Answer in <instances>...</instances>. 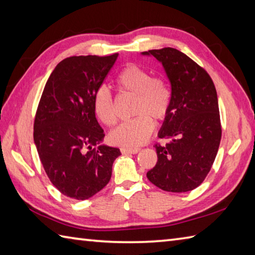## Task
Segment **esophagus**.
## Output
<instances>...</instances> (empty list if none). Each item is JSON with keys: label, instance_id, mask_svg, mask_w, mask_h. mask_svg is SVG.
<instances>
[{"label": "esophagus", "instance_id": "1", "mask_svg": "<svg viewBox=\"0 0 255 255\" xmlns=\"http://www.w3.org/2000/svg\"><path fill=\"white\" fill-rule=\"evenodd\" d=\"M123 154H137L140 149L138 148H122L121 149Z\"/></svg>", "mask_w": 255, "mask_h": 255}]
</instances>
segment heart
Listing matches in <instances>:
<instances>
[{"instance_id": "b5f03b06", "label": "heart", "mask_w": 255, "mask_h": 255, "mask_svg": "<svg viewBox=\"0 0 255 255\" xmlns=\"http://www.w3.org/2000/svg\"><path fill=\"white\" fill-rule=\"evenodd\" d=\"M117 84L123 91L136 96L132 121L123 123L110 133L114 144L124 148H136L147 141L154 128V121H162L171 105V92L162 79L152 78L147 70L136 64L125 67L117 77ZM93 110L96 117L113 126L117 118L111 91L100 86L93 96Z\"/></svg>"}]
</instances>
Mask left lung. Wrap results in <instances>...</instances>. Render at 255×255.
Listing matches in <instances>:
<instances>
[{
	"label": "left lung",
	"instance_id": "obj_1",
	"mask_svg": "<svg viewBox=\"0 0 255 255\" xmlns=\"http://www.w3.org/2000/svg\"><path fill=\"white\" fill-rule=\"evenodd\" d=\"M154 57L171 84V105L159 130L165 145H155L158 162L147 173L155 186L189 192L203 183L218 152L221 126L218 97L208 73L174 48L141 52Z\"/></svg>",
	"mask_w": 255,
	"mask_h": 255
}]
</instances>
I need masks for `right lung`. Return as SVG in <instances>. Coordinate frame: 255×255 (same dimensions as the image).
I'll use <instances>...</instances> for the list:
<instances>
[{"label":"right lung","mask_w":255,"mask_h":255,"mask_svg":"<svg viewBox=\"0 0 255 255\" xmlns=\"http://www.w3.org/2000/svg\"><path fill=\"white\" fill-rule=\"evenodd\" d=\"M118 53L64 59L45 85L34 124V142L46 174L59 192L84 200L104 188L118 148L103 142L104 130L93 110L95 91ZM100 144L97 148L94 145Z\"/></svg>","instance_id":"add662e5"}]
</instances>
